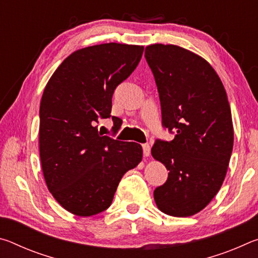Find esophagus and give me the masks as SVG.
Listing matches in <instances>:
<instances>
[{
    "label": "esophagus",
    "instance_id": "esophagus-1",
    "mask_svg": "<svg viewBox=\"0 0 258 258\" xmlns=\"http://www.w3.org/2000/svg\"><path fill=\"white\" fill-rule=\"evenodd\" d=\"M142 149H143V155H145L146 157H148L150 155V150H151V148H150V146L148 145V143H146V145H143L142 146Z\"/></svg>",
    "mask_w": 258,
    "mask_h": 258
}]
</instances>
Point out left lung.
Here are the masks:
<instances>
[{
    "instance_id": "left-lung-1",
    "label": "left lung",
    "mask_w": 258,
    "mask_h": 258,
    "mask_svg": "<svg viewBox=\"0 0 258 258\" xmlns=\"http://www.w3.org/2000/svg\"><path fill=\"white\" fill-rule=\"evenodd\" d=\"M145 56L158 89L161 124L175 132L151 149L169 171L154 191L155 202L167 215H195L215 197L228 171L233 148L228 95L214 68L194 52L151 44Z\"/></svg>"
}]
</instances>
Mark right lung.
I'll use <instances>...</instances> for the list:
<instances>
[{
    "mask_svg": "<svg viewBox=\"0 0 258 258\" xmlns=\"http://www.w3.org/2000/svg\"><path fill=\"white\" fill-rule=\"evenodd\" d=\"M145 47L106 43L67 56L47 82L40 106V157L47 189L66 211L92 216L110 206L124 174L142 160V147L99 133L111 117L113 91ZM113 130L120 119L112 116Z\"/></svg>",
    "mask_w": 258,
    "mask_h": 258,
    "instance_id": "right-lung-1",
    "label": "right lung"
}]
</instances>
